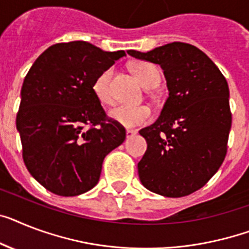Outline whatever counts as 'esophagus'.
Instances as JSON below:
<instances>
[{"instance_id": "obj_1", "label": "esophagus", "mask_w": 249, "mask_h": 249, "mask_svg": "<svg viewBox=\"0 0 249 249\" xmlns=\"http://www.w3.org/2000/svg\"><path fill=\"white\" fill-rule=\"evenodd\" d=\"M136 133H137L136 129H127V131H126V136H127V139H131V137L135 136V135H136Z\"/></svg>"}]
</instances>
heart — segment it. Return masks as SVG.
Instances as JSON below:
<instances>
[{"mask_svg": "<svg viewBox=\"0 0 249 249\" xmlns=\"http://www.w3.org/2000/svg\"><path fill=\"white\" fill-rule=\"evenodd\" d=\"M132 72L137 77L141 85L146 89H154L160 83V72L157 66L150 62H136L131 66ZM113 71L110 69L103 71L92 85V91L95 94L96 99L102 103L103 106H110L113 104L112 83ZM109 117L118 124L127 128L143 126L151 121L153 112L147 106H118L114 109L110 110Z\"/></svg>", "mask_w": 249, "mask_h": 249, "instance_id": "1", "label": "heart"}]
</instances>
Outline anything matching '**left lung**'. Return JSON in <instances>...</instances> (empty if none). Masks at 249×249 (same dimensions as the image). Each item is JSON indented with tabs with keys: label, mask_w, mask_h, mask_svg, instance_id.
I'll return each mask as SVG.
<instances>
[{
	"label": "left lung",
	"mask_w": 249,
	"mask_h": 249,
	"mask_svg": "<svg viewBox=\"0 0 249 249\" xmlns=\"http://www.w3.org/2000/svg\"><path fill=\"white\" fill-rule=\"evenodd\" d=\"M128 53L160 65L169 90L159 118L140 129L147 142L137 165L140 180L154 194L188 196L210 180L227 155L231 127L227 80L188 43Z\"/></svg>",
	"instance_id": "left-lung-1"
}]
</instances>
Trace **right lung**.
Here are the masks:
<instances>
[{
	"mask_svg": "<svg viewBox=\"0 0 249 249\" xmlns=\"http://www.w3.org/2000/svg\"><path fill=\"white\" fill-rule=\"evenodd\" d=\"M126 55L88 42L57 43L36 59L21 88L16 128L26 169L58 196L98 183L104 158L126 139L92 91L96 77Z\"/></svg>",
	"mask_w": 249,
	"mask_h": 249,
	"instance_id": "add662e5",
	"label": "right lung"
}]
</instances>
